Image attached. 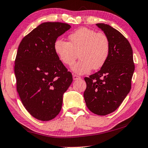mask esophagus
Returning a JSON list of instances; mask_svg holds the SVG:
<instances>
[{"label": "esophagus", "mask_w": 148, "mask_h": 148, "mask_svg": "<svg viewBox=\"0 0 148 148\" xmlns=\"http://www.w3.org/2000/svg\"><path fill=\"white\" fill-rule=\"evenodd\" d=\"M81 79V77H79V76H77L76 74L73 75V79L74 80H77V79Z\"/></svg>", "instance_id": "1"}]
</instances>
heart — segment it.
<instances>
[{"instance_id": "heart-1", "label": "heart", "mask_w": 148, "mask_h": 148, "mask_svg": "<svg viewBox=\"0 0 148 148\" xmlns=\"http://www.w3.org/2000/svg\"><path fill=\"white\" fill-rule=\"evenodd\" d=\"M69 42L57 39L54 49L62 63L73 65L78 57L79 61L72 67L78 74H85L91 69L103 66L110 53V41L107 35L87 27H82L69 36Z\"/></svg>"}]
</instances>
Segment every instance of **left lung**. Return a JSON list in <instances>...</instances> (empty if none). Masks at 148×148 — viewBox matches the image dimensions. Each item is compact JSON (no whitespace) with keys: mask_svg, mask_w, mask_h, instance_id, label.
<instances>
[{"mask_svg":"<svg viewBox=\"0 0 148 148\" xmlns=\"http://www.w3.org/2000/svg\"><path fill=\"white\" fill-rule=\"evenodd\" d=\"M96 25L109 37L110 53L100 70L84 78V97L90 111L103 116L115 111L130 92L135 67L127 39L109 25Z\"/></svg>","mask_w":148,"mask_h":148,"instance_id":"left-lung-1","label":"left lung"}]
</instances>
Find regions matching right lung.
Instances as JSON below:
<instances>
[{"instance_id":"1","label":"right lung","mask_w":148,"mask_h":148,"mask_svg":"<svg viewBox=\"0 0 148 148\" xmlns=\"http://www.w3.org/2000/svg\"><path fill=\"white\" fill-rule=\"evenodd\" d=\"M71 26L45 22L20 42L15 59L16 89L25 109L38 120H52L62 108L72 75L56 54L54 44Z\"/></svg>"}]
</instances>
